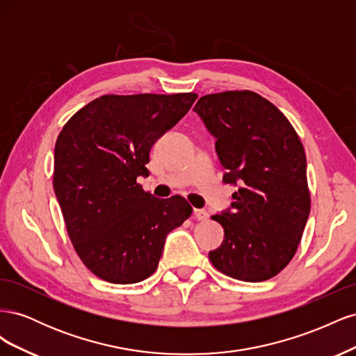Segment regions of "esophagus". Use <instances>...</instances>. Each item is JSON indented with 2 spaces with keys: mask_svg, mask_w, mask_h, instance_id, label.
Wrapping results in <instances>:
<instances>
[{
  "mask_svg": "<svg viewBox=\"0 0 356 356\" xmlns=\"http://www.w3.org/2000/svg\"><path fill=\"white\" fill-rule=\"evenodd\" d=\"M193 218L197 221H203L208 218V212L204 209H193Z\"/></svg>",
  "mask_w": 356,
  "mask_h": 356,
  "instance_id": "esophagus-1",
  "label": "esophagus"
}]
</instances>
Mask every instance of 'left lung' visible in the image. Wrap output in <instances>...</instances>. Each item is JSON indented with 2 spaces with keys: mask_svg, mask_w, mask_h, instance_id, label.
<instances>
[{
  "mask_svg": "<svg viewBox=\"0 0 356 356\" xmlns=\"http://www.w3.org/2000/svg\"><path fill=\"white\" fill-rule=\"evenodd\" d=\"M193 110L217 139L222 181L238 187L230 208L212 215L224 241L209 260L239 281H267L294 257L309 218L305 148L288 118L254 92L202 96Z\"/></svg>",
  "mask_w": 356,
  "mask_h": 356,
  "instance_id": "obj_1",
  "label": "left lung"
}]
</instances>
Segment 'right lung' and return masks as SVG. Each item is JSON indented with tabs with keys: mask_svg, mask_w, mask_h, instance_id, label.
<instances>
[{
	"mask_svg": "<svg viewBox=\"0 0 356 356\" xmlns=\"http://www.w3.org/2000/svg\"><path fill=\"white\" fill-rule=\"evenodd\" d=\"M196 93L105 95L75 113L55 145L53 187L84 266L111 284L152 276L166 236L191 207L138 184L149 149L191 108Z\"/></svg>",
	"mask_w": 356,
	"mask_h": 356,
	"instance_id": "obj_1",
	"label": "right lung"
}]
</instances>
